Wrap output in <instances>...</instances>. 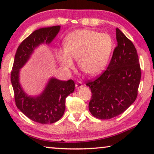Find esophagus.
<instances>
[{"label": "esophagus", "instance_id": "1", "mask_svg": "<svg viewBox=\"0 0 154 154\" xmlns=\"http://www.w3.org/2000/svg\"><path fill=\"white\" fill-rule=\"evenodd\" d=\"M82 87H83V84H82L81 82L77 81L76 83H75V88H76L77 89H80V88H81Z\"/></svg>", "mask_w": 154, "mask_h": 154}]
</instances>
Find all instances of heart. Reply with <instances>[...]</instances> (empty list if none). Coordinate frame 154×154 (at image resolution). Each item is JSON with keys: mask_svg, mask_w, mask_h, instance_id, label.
I'll return each instance as SVG.
<instances>
[{"mask_svg": "<svg viewBox=\"0 0 154 154\" xmlns=\"http://www.w3.org/2000/svg\"><path fill=\"white\" fill-rule=\"evenodd\" d=\"M64 48L57 51V58L67 71L74 67L73 59L79 68L90 75L100 74L106 69L112 53L113 41L110 35L88 29H77L64 38Z\"/></svg>", "mask_w": 154, "mask_h": 154, "instance_id": "obj_1", "label": "heart"}]
</instances>
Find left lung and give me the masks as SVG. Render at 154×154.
I'll use <instances>...</instances> for the list:
<instances>
[{
    "instance_id": "8db88e82",
    "label": "left lung",
    "mask_w": 154,
    "mask_h": 154,
    "mask_svg": "<svg viewBox=\"0 0 154 154\" xmlns=\"http://www.w3.org/2000/svg\"><path fill=\"white\" fill-rule=\"evenodd\" d=\"M118 45L106 70L89 81L92 98L89 110L99 119H110L123 113L135 101L141 79L137 52L133 43L116 29Z\"/></svg>"
}]
</instances>
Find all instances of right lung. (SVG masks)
<instances>
[{"instance_id":"add662e5","label":"right lung","mask_w":154,"mask_h":154,"mask_svg":"<svg viewBox=\"0 0 154 154\" xmlns=\"http://www.w3.org/2000/svg\"><path fill=\"white\" fill-rule=\"evenodd\" d=\"M60 27L53 26L37 29L24 40L17 50L11 72L17 107L29 119L41 124L55 123L62 117L66 107L65 100L74 91L75 83L72 80L63 81L51 77L41 94L29 95L20 84V71L35 48L42 44L48 45L51 43Z\"/></svg>"}]
</instances>
